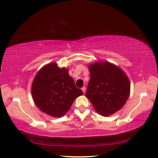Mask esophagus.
I'll use <instances>...</instances> for the list:
<instances>
[{"label": "esophagus", "instance_id": "34e87169", "mask_svg": "<svg viewBox=\"0 0 158 158\" xmlns=\"http://www.w3.org/2000/svg\"><path fill=\"white\" fill-rule=\"evenodd\" d=\"M81 90H82V91H83V94H85V87H83V88H81Z\"/></svg>", "mask_w": 158, "mask_h": 158}]
</instances>
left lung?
<instances>
[{
    "label": "left lung",
    "instance_id": "1",
    "mask_svg": "<svg viewBox=\"0 0 158 158\" xmlns=\"http://www.w3.org/2000/svg\"><path fill=\"white\" fill-rule=\"evenodd\" d=\"M90 80L86 97L102 116H109L125 105L130 84L126 73L108 62H96L89 66Z\"/></svg>",
    "mask_w": 158,
    "mask_h": 158
}]
</instances>
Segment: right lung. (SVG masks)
Instances as JSON below:
<instances>
[{
	"label": "right lung",
	"mask_w": 158,
	"mask_h": 158,
	"mask_svg": "<svg viewBox=\"0 0 158 158\" xmlns=\"http://www.w3.org/2000/svg\"><path fill=\"white\" fill-rule=\"evenodd\" d=\"M31 92L38 108L54 117L64 115L76 98L83 94L75 86L68 69L59 68L55 62L39 70L33 80Z\"/></svg>",
	"instance_id": "right-lung-1"
}]
</instances>
